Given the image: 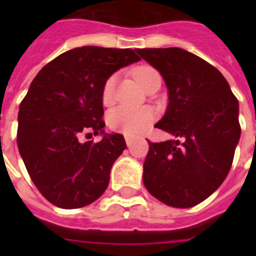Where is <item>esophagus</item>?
I'll return each mask as SVG.
<instances>
[{"label": "esophagus", "instance_id": "obj_1", "mask_svg": "<svg viewBox=\"0 0 256 256\" xmlns=\"http://www.w3.org/2000/svg\"><path fill=\"white\" fill-rule=\"evenodd\" d=\"M132 140H134V138H132V136H124V140H126V144H128V146H132Z\"/></svg>", "mask_w": 256, "mask_h": 256}]
</instances>
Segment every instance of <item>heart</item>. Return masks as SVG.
Segmentation results:
<instances>
[{
    "instance_id": "heart-1",
    "label": "heart",
    "mask_w": 256,
    "mask_h": 256,
    "mask_svg": "<svg viewBox=\"0 0 256 256\" xmlns=\"http://www.w3.org/2000/svg\"><path fill=\"white\" fill-rule=\"evenodd\" d=\"M136 77L144 88L148 85L152 78L160 77V74L152 66H142L136 72ZM116 76H110L104 81L102 88V100L104 104H110L114 98ZM156 120V112L148 106H130L120 104L112 108L108 114V124L114 130L122 132L128 136H136L148 130V128Z\"/></svg>"
}]
</instances>
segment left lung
I'll use <instances>...</instances> for the list:
<instances>
[{"label": "left lung", "instance_id": "8db88e82", "mask_svg": "<svg viewBox=\"0 0 256 256\" xmlns=\"http://www.w3.org/2000/svg\"><path fill=\"white\" fill-rule=\"evenodd\" d=\"M168 86V104L156 128L176 140L148 142L144 187L164 204L196 206L226 179L240 138L239 104L222 73L179 49H136Z\"/></svg>", "mask_w": 256, "mask_h": 256}]
</instances>
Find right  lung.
Here are the masks:
<instances>
[{"label":"right lung","mask_w":256,"mask_h":256,"mask_svg":"<svg viewBox=\"0 0 256 256\" xmlns=\"http://www.w3.org/2000/svg\"><path fill=\"white\" fill-rule=\"evenodd\" d=\"M140 60L136 49L82 46L54 58L30 84L18 112V150L54 206H88L108 188L126 142L118 132H104L102 88L116 70ZM92 134L102 140L82 142Z\"/></svg>","instance_id":"right-lung-1"}]
</instances>
